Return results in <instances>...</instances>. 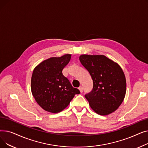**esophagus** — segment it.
<instances>
[{"mask_svg": "<svg viewBox=\"0 0 148 148\" xmlns=\"http://www.w3.org/2000/svg\"><path fill=\"white\" fill-rule=\"evenodd\" d=\"M79 89L80 90V92L81 93H82L83 92V87L81 86H80L79 88Z\"/></svg>", "mask_w": 148, "mask_h": 148, "instance_id": "esophagus-1", "label": "esophagus"}]
</instances>
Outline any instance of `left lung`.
<instances>
[{"label": "left lung", "instance_id": "8db88e82", "mask_svg": "<svg viewBox=\"0 0 148 148\" xmlns=\"http://www.w3.org/2000/svg\"><path fill=\"white\" fill-rule=\"evenodd\" d=\"M81 64L93 80L91 92L84 95L92 109L100 115L114 112L126 94V79L121 66L104 55L83 54Z\"/></svg>", "mask_w": 148, "mask_h": 148}]
</instances>
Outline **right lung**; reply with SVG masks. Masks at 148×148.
Returning a JSON list of instances; mask_svg holds the SVG:
<instances>
[{
	"label": "right lung",
	"instance_id": "obj_1",
	"mask_svg": "<svg viewBox=\"0 0 148 148\" xmlns=\"http://www.w3.org/2000/svg\"><path fill=\"white\" fill-rule=\"evenodd\" d=\"M71 54L51 58L36 66L31 79V90L37 103L47 112L59 113L69 105L80 90L73 88L62 70L69 63Z\"/></svg>",
	"mask_w": 148,
	"mask_h": 148
}]
</instances>
